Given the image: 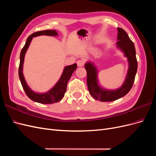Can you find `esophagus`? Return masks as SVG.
Returning a JSON list of instances; mask_svg holds the SVG:
<instances>
[{"mask_svg": "<svg viewBox=\"0 0 156 156\" xmlns=\"http://www.w3.org/2000/svg\"><path fill=\"white\" fill-rule=\"evenodd\" d=\"M77 64L78 67H82L84 64V61L83 60H79L77 61Z\"/></svg>", "mask_w": 156, "mask_h": 156, "instance_id": "34e87169", "label": "esophagus"}]
</instances>
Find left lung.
Returning <instances> with one entry per match:
<instances>
[{
  "instance_id": "1",
  "label": "left lung",
  "mask_w": 156,
  "mask_h": 156,
  "mask_svg": "<svg viewBox=\"0 0 156 156\" xmlns=\"http://www.w3.org/2000/svg\"><path fill=\"white\" fill-rule=\"evenodd\" d=\"M118 36L116 47L123 52L128 61L129 68L124 83L116 90H107L98 83V70L94 64L88 62L84 64L87 72V86L90 95L100 101H112L124 97L133 87L135 75L137 71V61L136 58L135 45L126 32L122 28H117Z\"/></svg>"
}]
</instances>
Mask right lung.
I'll list each match as a JSON object with an SVG mask.
<instances>
[{"label": "right lung", "mask_w": 156, "mask_h": 156, "mask_svg": "<svg viewBox=\"0 0 156 156\" xmlns=\"http://www.w3.org/2000/svg\"><path fill=\"white\" fill-rule=\"evenodd\" d=\"M46 35L50 36H58V33L55 30H45L38 31L33 33L27 39L25 45L23 47L20 54V63L19 66V77L21 83L22 87L27 94L31 100L42 104H51V103H57L62 100L64 96V94L67 89V84L72 73L77 69V64H74L70 66H67L64 69L62 75L59 79L58 81L55 84V85L48 92L45 93H37L30 88L25 81L24 75L23 73V63H24L25 55L29 48L30 42L34 37L38 36Z\"/></svg>", "instance_id": "obj_1"}]
</instances>
